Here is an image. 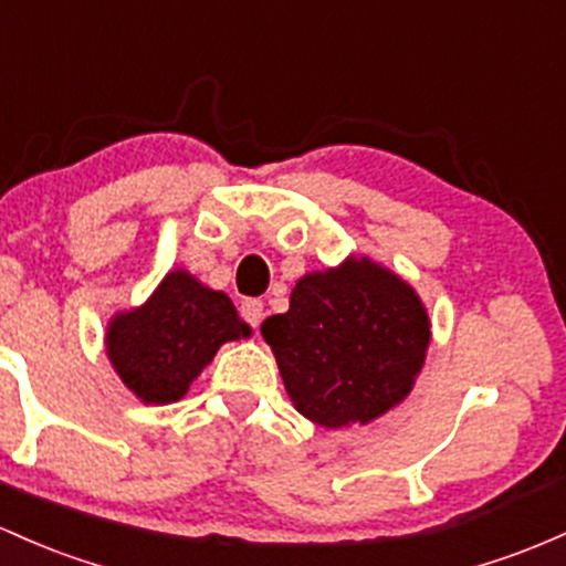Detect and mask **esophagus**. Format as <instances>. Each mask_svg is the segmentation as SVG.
Returning a JSON list of instances; mask_svg holds the SVG:
<instances>
[{
	"mask_svg": "<svg viewBox=\"0 0 566 566\" xmlns=\"http://www.w3.org/2000/svg\"><path fill=\"white\" fill-rule=\"evenodd\" d=\"M241 316H244V319L250 322L252 327H258L260 322H263V316H265L263 301H254V297H250V301L241 303Z\"/></svg>",
	"mask_w": 566,
	"mask_h": 566,
	"instance_id": "obj_1",
	"label": "esophagus"
}]
</instances>
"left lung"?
<instances>
[{"mask_svg": "<svg viewBox=\"0 0 566 566\" xmlns=\"http://www.w3.org/2000/svg\"><path fill=\"white\" fill-rule=\"evenodd\" d=\"M400 273L346 258L297 279L290 308L260 325L295 411L325 430L368 424L411 395L432 331Z\"/></svg>", "mask_w": 566, "mask_h": 566, "instance_id": "left-lung-1", "label": "left lung"}]
</instances>
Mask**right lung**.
I'll use <instances>...</instances> for the list:
<instances>
[{
	"mask_svg": "<svg viewBox=\"0 0 566 566\" xmlns=\"http://www.w3.org/2000/svg\"><path fill=\"white\" fill-rule=\"evenodd\" d=\"M250 335L252 327L222 290L174 269L142 306L112 316L104 349L120 381L145 406H169L188 395L222 344Z\"/></svg>",
	"mask_w": 566,
	"mask_h": 566,
	"instance_id": "obj_1",
	"label": "right lung"
}]
</instances>
